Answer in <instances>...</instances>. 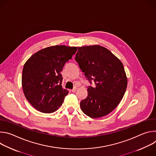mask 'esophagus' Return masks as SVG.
<instances>
[{"label":"esophagus","mask_w":156,"mask_h":156,"mask_svg":"<svg viewBox=\"0 0 156 156\" xmlns=\"http://www.w3.org/2000/svg\"><path fill=\"white\" fill-rule=\"evenodd\" d=\"M76 89H77V87H75L73 90H72V93H75V91H76Z\"/></svg>","instance_id":"34e87169"}]
</instances>
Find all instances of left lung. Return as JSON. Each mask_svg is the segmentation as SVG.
I'll use <instances>...</instances> for the list:
<instances>
[{"label":"left lung","instance_id":"8db88e82","mask_svg":"<svg viewBox=\"0 0 156 156\" xmlns=\"http://www.w3.org/2000/svg\"><path fill=\"white\" fill-rule=\"evenodd\" d=\"M75 60L86 78L96 84L87 87V98L80 102L81 110L93 119L108 115L119 104L127 87L123 63L99 45L79 47Z\"/></svg>","mask_w":156,"mask_h":156}]
</instances>
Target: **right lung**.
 Listing matches in <instances>:
<instances>
[{
  "instance_id": "obj_1",
  "label": "right lung",
  "mask_w": 156,
  "mask_h": 156,
  "mask_svg": "<svg viewBox=\"0 0 156 156\" xmlns=\"http://www.w3.org/2000/svg\"><path fill=\"white\" fill-rule=\"evenodd\" d=\"M77 47L53 46L34 53L25 62L21 84L25 98L41 112L50 114L62 105L68 90L62 87L60 72Z\"/></svg>"
}]
</instances>
